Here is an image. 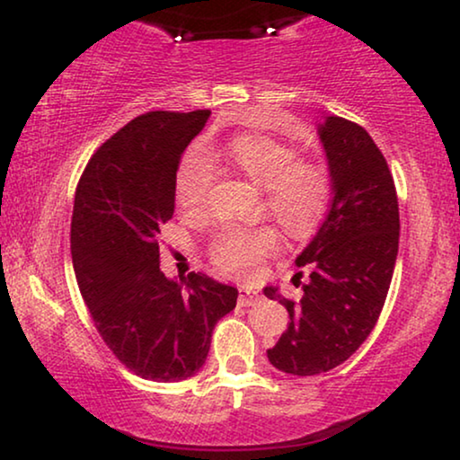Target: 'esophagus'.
I'll return each mask as SVG.
<instances>
[{
	"label": "esophagus",
	"mask_w": 460,
	"mask_h": 460,
	"mask_svg": "<svg viewBox=\"0 0 460 460\" xmlns=\"http://www.w3.org/2000/svg\"><path fill=\"white\" fill-rule=\"evenodd\" d=\"M257 301V293L251 291L247 287H241L238 288V304L241 305H253Z\"/></svg>",
	"instance_id": "obj_1"
}]
</instances>
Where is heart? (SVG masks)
Segmentation results:
<instances>
[{
	"mask_svg": "<svg viewBox=\"0 0 460 460\" xmlns=\"http://www.w3.org/2000/svg\"><path fill=\"white\" fill-rule=\"evenodd\" d=\"M226 159L251 181L261 186L263 211L287 234L305 236L323 219L331 197V175L324 163L297 156L293 146L266 136H238L224 150ZM216 150L188 155L175 178V199L181 209H203L213 184ZM276 244V232L260 228L219 230L209 244V257L219 272L244 274Z\"/></svg>",
	"mask_w": 460,
	"mask_h": 460,
	"instance_id": "1",
	"label": "heart"
}]
</instances>
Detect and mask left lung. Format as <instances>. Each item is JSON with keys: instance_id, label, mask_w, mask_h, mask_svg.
<instances>
[{"instance_id": "1", "label": "left lung", "mask_w": 460, "mask_h": 460, "mask_svg": "<svg viewBox=\"0 0 460 460\" xmlns=\"http://www.w3.org/2000/svg\"><path fill=\"white\" fill-rule=\"evenodd\" d=\"M318 136L332 203L316 236L295 260L310 279L297 301L285 299L276 287L263 288L291 318L268 349V360L299 376L339 367L370 335L392 285L400 241L392 172L368 131L332 115L318 125Z\"/></svg>"}]
</instances>
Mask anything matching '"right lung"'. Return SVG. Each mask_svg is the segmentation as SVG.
I'll use <instances>...</instances> for the list:
<instances>
[{
    "instance_id": "obj_1",
    "label": "right lung",
    "mask_w": 460,
    "mask_h": 460,
    "mask_svg": "<svg viewBox=\"0 0 460 460\" xmlns=\"http://www.w3.org/2000/svg\"><path fill=\"white\" fill-rule=\"evenodd\" d=\"M209 115L136 117L96 150L75 192L71 255L81 297L104 343L142 379L197 375L217 320L236 307L234 287L200 272L172 280L159 266L180 159Z\"/></svg>"
}]
</instances>
